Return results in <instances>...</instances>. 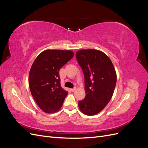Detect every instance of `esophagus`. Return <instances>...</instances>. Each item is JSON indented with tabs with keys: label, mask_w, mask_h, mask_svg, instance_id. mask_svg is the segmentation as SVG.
I'll list each match as a JSON object with an SVG mask.
<instances>
[{
	"label": "esophagus",
	"mask_w": 148,
	"mask_h": 148,
	"mask_svg": "<svg viewBox=\"0 0 148 148\" xmlns=\"http://www.w3.org/2000/svg\"><path fill=\"white\" fill-rule=\"evenodd\" d=\"M76 89H77V88H72V89H71V91H72V92H74V91H75Z\"/></svg>",
	"instance_id": "1"
}]
</instances>
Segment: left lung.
Segmentation results:
<instances>
[{
  "label": "left lung",
  "instance_id": "left-lung-1",
  "mask_svg": "<svg viewBox=\"0 0 148 148\" xmlns=\"http://www.w3.org/2000/svg\"><path fill=\"white\" fill-rule=\"evenodd\" d=\"M76 57L84 75L86 96L78 102L79 108L87 115L104 109L112 97L117 75L112 62L106 53L96 49H83Z\"/></svg>",
  "mask_w": 148,
  "mask_h": 148
}]
</instances>
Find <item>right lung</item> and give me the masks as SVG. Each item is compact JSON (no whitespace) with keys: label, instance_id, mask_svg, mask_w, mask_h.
<instances>
[{"label":"right lung","instance_id":"obj_1","mask_svg":"<svg viewBox=\"0 0 148 148\" xmlns=\"http://www.w3.org/2000/svg\"><path fill=\"white\" fill-rule=\"evenodd\" d=\"M73 56L71 51L48 49L40 53L31 66L30 91L44 112H56L62 106L68 92L60 86L59 70Z\"/></svg>","mask_w":148,"mask_h":148}]
</instances>
